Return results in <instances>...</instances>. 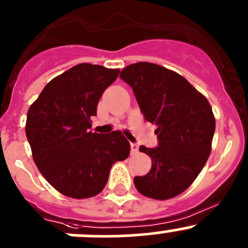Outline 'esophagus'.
Masks as SVG:
<instances>
[{
  "label": "esophagus",
  "instance_id": "esophagus-1",
  "mask_svg": "<svg viewBox=\"0 0 248 248\" xmlns=\"http://www.w3.org/2000/svg\"><path fill=\"white\" fill-rule=\"evenodd\" d=\"M138 150H139V146H138V144H136V143H131V154H137L138 153Z\"/></svg>",
  "mask_w": 248,
  "mask_h": 248
}]
</instances>
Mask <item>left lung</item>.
I'll return each mask as SVG.
<instances>
[{"instance_id": "obj_1", "label": "left lung", "mask_w": 248, "mask_h": 248, "mask_svg": "<svg viewBox=\"0 0 248 248\" xmlns=\"http://www.w3.org/2000/svg\"><path fill=\"white\" fill-rule=\"evenodd\" d=\"M120 78L132 87L144 119L157 127V146H139L153 165L148 174L134 177L137 190L156 200L174 198L190 186L210 156L212 108L183 76L157 64H132Z\"/></svg>"}]
</instances>
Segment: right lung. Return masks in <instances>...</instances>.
Here are the masks:
<instances>
[{
    "label": "right lung",
    "mask_w": 248,
    "mask_h": 248,
    "mask_svg": "<svg viewBox=\"0 0 248 248\" xmlns=\"http://www.w3.org/2000/svg\"><path fill=\"white\" fill-rule=\"evenodd\" d=\"M119 69L78 64L47 83L26 117V138L45 179L73 199L98 195L111 166L128 157L131 145L119 131L93 133L103 92Z\"/></svg>",
    "instance_id": "add662e5"
}]
</instances>
